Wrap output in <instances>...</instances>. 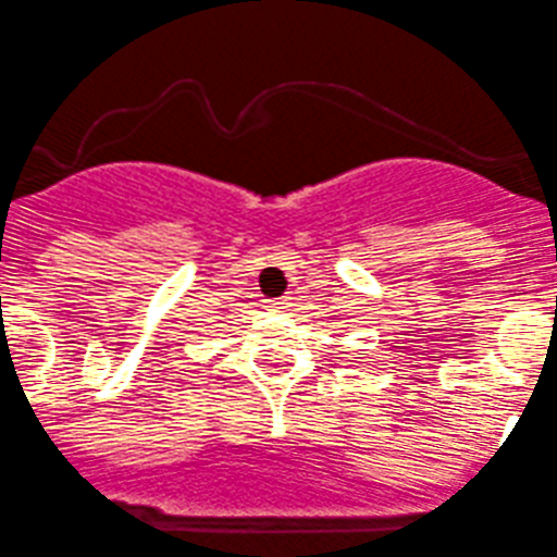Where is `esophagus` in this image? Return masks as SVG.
<instances>
[{
	"instance_id": "esophagus-1",
	"label": "esophagus",
	"mask_w": 557,
	"mask_h": 557,
	"mask_svg": "<svg viewBox=\"0 0 557 557\" xmlns=\"http://www.w3.org/2000/svg\"><path fill=\"white\" fill-rule=\"evenodd\" d=\"M270 309H289V298H275V300H270Z\"/></svg>"
}]
</instances>
